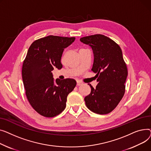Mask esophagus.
<instances>
[{"instance_id":"esophagus-1","label":"esophagus","mask_w":151,"mask_h":151,"mask_svg":"<svg viewBox=\"0 0 151 151\" xmlns=\"http://www.w3.org/2000/svg\"><path fill=\"white\" fill-rule=\"evenodd\" d=\"M82 84H83V83L81 81H77V86H80V85H81Z\"/></svg>"}]
</instances>
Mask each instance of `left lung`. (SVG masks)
I'll return each mask as SVG.
<instances>
[{
    "label": "left lung",
    "instance_id": "1",
    "mask_svg": "<svg viewBox=\"0 0 151 151\" xmlns=\"http://www.w3.org/2000/svg\"><path fill=\"white\" fill-rule=\"evenodd\" d=\"M80 40L91 47L94 55L91 70L97 74V85L94 88L88 84L91 90L85 97V104L95 113L108 114L116 107L125 93L128 73L121 49L114 41L100 34Z\"/></svg>",
    "mask_w": 151,
    "mask_h": 151
}]
</instances>
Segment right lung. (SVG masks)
I'll list each match as a JSON object with an SVG mask.
<instances>
[{
	"mask_svg": "<svg viewBox=\"0 0 151 151\" xmlns=\"http://www.w3.org/2000/svg\"><path fill=\"white\" fill-rule=\"evenodd\" d=\"M74 37L50 36L35 41L24 61L22 76L25 94L33 109L42 116H57L66 107L68 95L76 86L73 78H53L52 71L60 69L64 49L70 45Z\"/></svg>",
	"mask_w": 151,
	"mask_h": 151,
	"instance_id": "right-lung-1",
	"label": "right lung"
}]
</instances>
